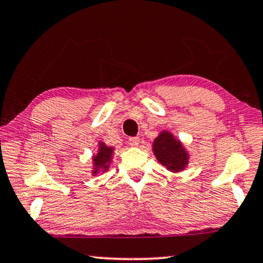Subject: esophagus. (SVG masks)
Returning <instances> with one entry per match:
<instances>
[{"instance_id":"34e87169","label":"esophagus","mask_w":263,"mask_h":263,"mask_svg":"<svg viewBox=\"0 0 263 263\" xmlns=\"http://www.w3.org/2000/svg\"><path fill=\"white\" fill-rule=\"evenodd\" d=\"M129 143H130L132 146L138 147L140 144V139L139 138H129Z\"/></svg>"}]
</instances>
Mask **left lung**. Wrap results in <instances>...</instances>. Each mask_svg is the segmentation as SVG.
I'll return each mask as SVG.
<instances>
[{"mask_svg":"<svg viewBox=\"0 0 263 263\" xmlns=\"http://www.w3.org/2000/svg\"><path fill=\"white\" fill-rule=\"evenodd\" d=\"M153 152L158 161L166 166L171 172H180L189 162V154L186 153L180 141L174 139L168 132L160 133L154 140Z\"/></svg>","mask_w":263,"mask_h":263,"instance_id":"8db88e82","label":"left lung"}]
</instances>
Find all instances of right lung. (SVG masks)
Masks as SVG:
<instances>
[{
  "label": "right lung",
  "mask_w": 263,
  "mask_h": 263,
  "mask_svg": "<svg viewBox=\"0 0 263 263\" xmlns=\"http://www.w3.org/2000/svg\"><path fill=\"white\" fill-rule=\"evenodd\" d=\"M112 147L105 146L103 142L100 143V151H98L97 155H95L93 159V165L95 168L92 171L93 174H97L100 171H106L109 167V163L111 161L112 158Z\"/></svg>",
  "instance_id": "obj_1"
}]
</instances>
